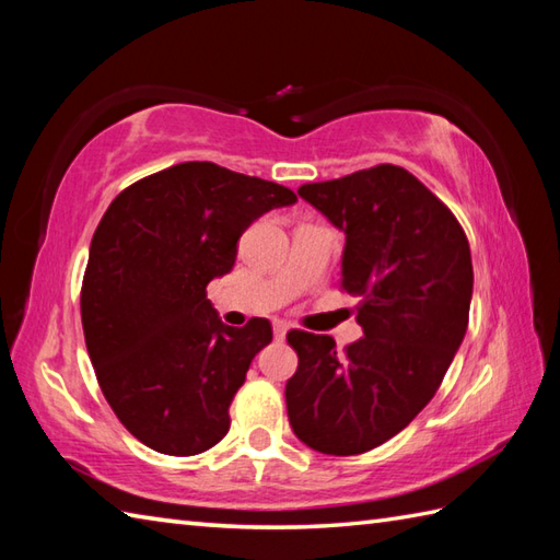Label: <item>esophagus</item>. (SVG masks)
Wrapping results in <instances>:
<instances>
[{"instance_id":"34e87169","label":"esophagus","mask_w":560,"mask_h":560,"mask_svg":"<svg viewBox=\"0 0 560 560\" xmlns=\"http://www.w3.org/2000/svg\"><path fill=\"white\" fill-rule=\"evenodd\" d=\"M291 329V325L289 323H283V319H277V323H273V337L277 339H283L287 337V331Z\"/></svg>"}]
</instances>
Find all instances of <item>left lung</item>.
I'll return each instance as SVG.
<instances>
[{
    "label": "left lung",
    "mask_w": 560,
    "mask_h": 560,
    "mask_svg": "<svg viewBox=\"0 0 560 560\" xmlns=\"http://www.w3.org/2000/svg\"><path fill=\"white\" fill-rule=\"evenodd\" d=\"M299 195L347 235L341 289L363 337L343 353L291 329L299 371L287 383L293 433L323 455H361L433 399L469 325L471 253L443 201L399 165L311 183Z\"/></svg>",
    "instance_id": "1"
}]
</instances>
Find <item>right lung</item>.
<instances>
[{
    "mask_svg": "<svg viewBox=\"0 0 560 560\" xmlns=\"http://www.w3.org/2000/svg\"><path fill=\"white\" fill-rule=\"evenodd\" d=\"M295 201L283 185L189 161L129 185L103 213L81 287L83 337L105 399L147 447L189 457L229 433L271 325H223L207 287L233 269L249 223Z\"/></svg>",
    "mask_w": 560,
    "mask_h": 560,
    "instance_id": "add662e5",
    "label": "right lung"
}]
</instances>
